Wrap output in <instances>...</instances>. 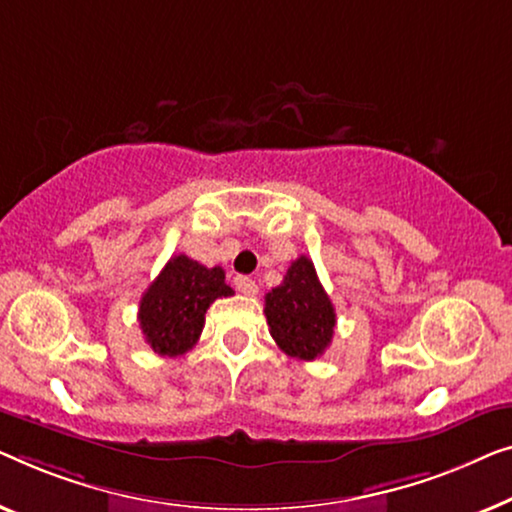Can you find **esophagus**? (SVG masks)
Returning <instances> with one entry per match:
<instances>
[{
	"label": "esophagus",
	"mask_w": 512,
	"mask_h": 512,
	"mask_svg": "<svg viewBox=\"0 0 512 512\" xmlns=\"http://www.w3.org/2000/svg\"><path fill=\"white\" fill-rule=\"evenodd\" d=\"M234 285H236V290H239L241 294H246V297H253V294H257V283L248 276H236Z\"/></svg>",
	"instance_id": "obj_1"
}]
</instances>
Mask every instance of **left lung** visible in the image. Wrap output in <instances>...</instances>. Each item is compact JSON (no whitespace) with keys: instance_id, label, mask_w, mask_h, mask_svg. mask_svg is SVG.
Listing matches in <instances>:
<instances>
[{"instance_id":"8db88e82","label":"left lung","mask_w":512,"mask_h":512,"mask_svg":"<svg viewBox=\"0 0 512 512\" xmlns=\"http://www.w3.org/2000/svg\"><path fill=\"white\" fill-rule=\"evenodd\" d=\"M264 313L285 355L313 362L329 348L336 327L334 304L306 255L294 259L283 283L266 294Z\"/></svg>"}]
</instances>
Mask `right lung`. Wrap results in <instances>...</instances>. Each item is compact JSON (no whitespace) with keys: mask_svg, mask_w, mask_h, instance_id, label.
I'll list each match as a JSON object with an SVG mask.
<instances>
[{"mask_svg":"<svg viewBox=\"0 0 512 512\" xmlns=\"http://www.w3.org/2000/svg\"><path fill=\"white\" fill-rule=\"evenodd\" d=\"M232 294L220 266L206 269L187 255L171 257L141 297L139 322L146 343L157 355H185L199 341L208 306Z\"/></svg>","mask_w":512,"mask_h":512,"instance_id":"obj_1","label":"right lung"}]
</instances>
